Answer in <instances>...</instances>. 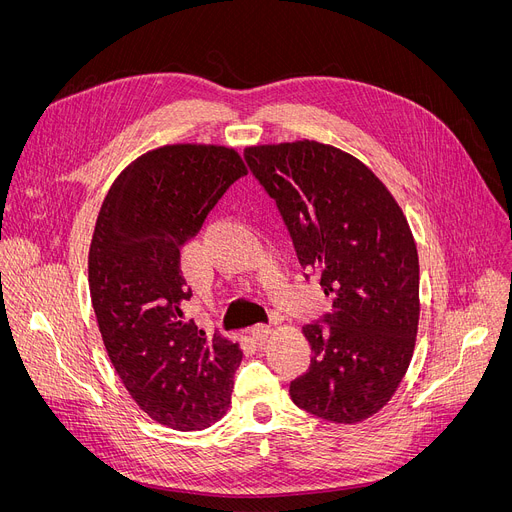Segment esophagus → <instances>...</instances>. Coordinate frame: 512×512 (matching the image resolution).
I'll return each instance as SVG.
<instances>
[{
  "mask_svg": "<svg viewBox=\"0 0 512 512\" xmlns=\"http://www.w3.org/2000/svg\"><path fill=\"white\" fill-rule=\"evenodd\" d=\"M271 333H273V329L269 327V324H257V327L251 329V335L255 341H267Z\"/></svg>",
  "mask_w": 512,
  "mask_h": 512,
  "instance_id": "1",
  "label": "esophagus"
}]
</instances>
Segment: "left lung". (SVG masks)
Listing matches in <instances>:
<instances>
[{
    "label": "left lung",
    "instance_id": "8db88e82",
    "mask_svg": "<svg viewBox=\"0 0 512 512\" xmlns=\"http://www.w3.org/2000/svg\"><path fill=\"white\" fill-rule=\"evenodd\" d=\"M245 159L275 200L302 267L333 310L306 324L310 367L290 384L306 412L355 425L388 404L412 359L418 253L398 202L367 165L316 141L257 145Z\"/></svg>",
    "mask_w": 512,
    "mask_h": 512
}]
</instances>
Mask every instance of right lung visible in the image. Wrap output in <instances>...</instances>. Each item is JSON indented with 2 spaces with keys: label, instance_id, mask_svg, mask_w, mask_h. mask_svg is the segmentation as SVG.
<instances>
[{
  "label": "right lung",
  "instance_id": "add662e5",
  "mask_svg": "<svg viewBox=\"0 0 512 512\" xmlns=\"http://www.w3.org/2000/svg\"><path fill=\"white\" fill-rule=\"evenodd\" d=\"M243 157L218 145H165L112 183L89 247L98 327L126 390L153 421L206 429L230 408L243 351L185 318L192 288L181 247L239 177Z\"/></svg>",
  "mask_w": 512,
  "mask_h": 512
}]
</instances>
